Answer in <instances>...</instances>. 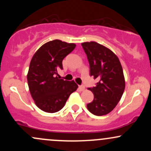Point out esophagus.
Wrapping results in <instances>:
<instances>
[{
    "label": "esophagus",
    "mask_w": 151,
    "mask_h": 151,
    "mask_svg": "<svg viewBox=\"0 0 151 151\" xmlns=\"http://www.w3.org/2000/svg\"><path fill=\"white\" fill-rule=\"evenodd\" d=\"M79 89H80L81 91H84V89H85V87H84V86H83V85H82V86H79Z\"/></svg>",
    "instance_id": "esophagus-1"
}]
</instances>
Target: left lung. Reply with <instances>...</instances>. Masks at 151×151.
I'll return each instance as SVG.
<instances>
[{
    "mask_svg": "<svg viewBox=\"0 0 151 151\" xmlns=\"http://www.w3.org/2000/svg\"><path fill=\"white\" fill-rule=\"evenodd\" d=\"M89 63L90 75L98 80L95 87L88 88L94 100L87 104L91 113L97 116L110 113L121 99L125 81L118 57L106 46L95 41L82 43Z\"/></svg>",
    "mask_w": 151,
    "mask_h": 151,
    "instance_id": "obj_1",
    "label": "left lung"
}]
</instances>
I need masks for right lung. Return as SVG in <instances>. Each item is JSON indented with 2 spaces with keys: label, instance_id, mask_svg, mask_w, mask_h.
Instances as JSON below:
<instances>
[{
  "label": "right lung",
  "instance_id": "obj_1",
  "mask_svg": "<svg viewBox=\"0 0 151 151\" xmlns=\"http://www.w3.org/2000/svg\"><path fill=\"white\" fill-rule=\"evenodd\" d=\"M74 43L59 39L43 44L30 62L27 74L30 93L41 110L54 113L62 110L69 95L78 85L74 80L59 79L57 71L62 69V60L75 48Z\"/></svg>",
  "mask_w": 151,
  "mask_h": 151
}]
</instances>
